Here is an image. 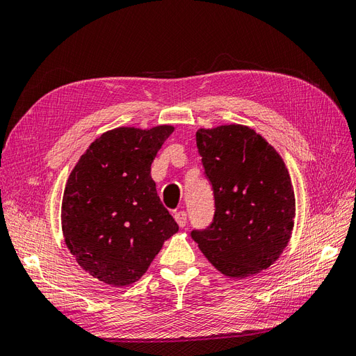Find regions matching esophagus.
Wrapping results in <instances>:
<instances>
[{"instance_id": "obj_1", "label": "esophagus", "mask_w": 356, "mask_h": 356, "mask_svg": "<svg viewBox=\"0 0 356 356\" xmlns=\"http://www.w3.org/2000/svg\"><path fill=\"white\" fill-rule=\"evenodd\" d=\"M174 217H175V221L178 222L179 227H184L186 222H187V212L186 211H178V212H175Z\"/></svg>"}]
</instances>
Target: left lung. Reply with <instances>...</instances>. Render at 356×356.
<instances>
[{"instance_id":"left-lung-1","label":"left lung","mask_w":356,"mask_h":356,"mask_svg":"<svg viewBox=\"0 0 356 356\" xmlns=\"http://www.w3.org/2000/svg\"><path fill=\"white\" fill-rule=\"evenodd\" d=\"M196 144L212 186L213 220L191 238L211 264L230 277L272 266L289 242L296 197L282 157L254 129H199Z\"/></svg>"}]
</instances>
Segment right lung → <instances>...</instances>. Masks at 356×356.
<instances>
[{
	"label": "right lung",
	"instance_id": "add662e5",
	"mask_svg": "<svg viewBox=\"0 0 356 356\" xmlns=\"http://www.w3.org/2000/svg\"><path fill=\"white\" fill-rule=\"evenodd\" d=\"M174 127H117L80 157L62 199V232L75 260L93 277L136 282L178 224L157 196L152 163Z\"/></svg>",
	"mask_w": 356,
	"mask_h": 356
}]
</instances>
